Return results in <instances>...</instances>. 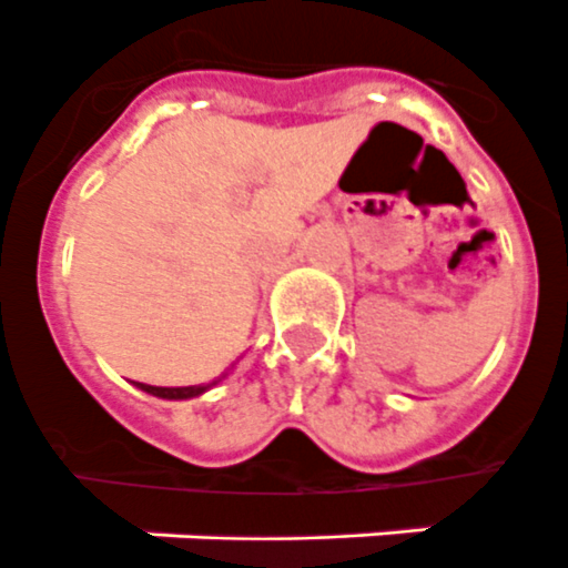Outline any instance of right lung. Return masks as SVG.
Masks as SVG:
<instances>
[{
    "label": "right lung",
    "mask_w": 568,
    "mask_h": 568,
    "mask_svg": "<svg viewBox=\"0 0 568 568\" xmlns=\"http://www.w3.org/2000/svg\"><path fill=\"white\" fill-rule=\"evenodd\" d=\"M217 379H212L209 386H214ZM138 386L150 392V395H159V397H171V400H182V397H196L203 395L209 386H180V388H164V386H146V383H138Z\"/></svg>",
    "instance_id": "1"
}]
</instances>
